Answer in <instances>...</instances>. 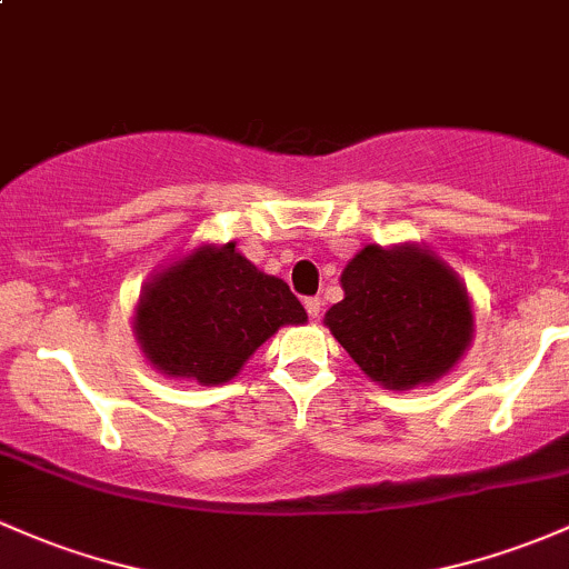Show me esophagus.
Returning a JSON list of instances; mask_svg holds the SVG:
<instances>
[{"instance_id": "obj_1", "label": "esophagus", "mask_w": 569, "mask_h": 569, "mask_svg": "<svg viewBox=\"0 0 569 569\" xmlns=\"http://www.w3.org/2000/svg\"><path fill=\"white\" fill-rule=\"evenodd\" d=\"M303 307H307V311H309V317H320V298H307V301H303Z\"/></svg>"}]
</instances>
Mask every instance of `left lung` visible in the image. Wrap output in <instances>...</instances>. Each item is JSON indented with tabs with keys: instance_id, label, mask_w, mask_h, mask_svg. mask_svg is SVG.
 Segmentation results:
<instances>
[{
	"instance_id": "8db88e82",
	"label": "left lung",
	"mask_w": 569,
	"mask_h": 569,
	"mask_svg": "<svg viewBox=\"0 0 569 569\" xmlns=\"http://www.w3.org/2000/svg\"><path fill=\"white\" fill-rule=\"evenodd\" d=\"M345 298L326 311L333 339L371 382L409 390L448 375L475 317L453 268L418 243H369L341 271Z\"/></svg>"
}]
</instances>
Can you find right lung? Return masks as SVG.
<instances>
[{
	"label": "right lung",
	"instance_id": "add662e5",
	"mask_svg": "<svg viewBox=\"0 0 569 569\" xmlns=\"http://www.w3.org/2000/svg\"><path fill=\"white\" fill-rule=\"evenodd\" d=\"M307 311L282 279L236 252L203 243L154 273L140 292L136 336L157 371L222 385L282 326H303Z\"/></svg>",
	"mask_w": 569,
	"mask_h": 569
}]
</instances>
